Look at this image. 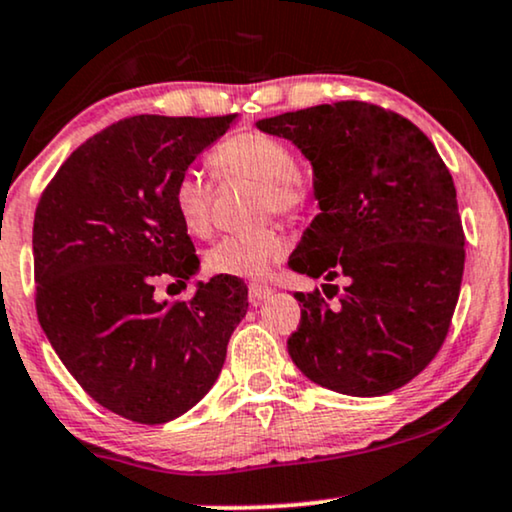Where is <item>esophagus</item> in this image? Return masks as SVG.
I'll return each instance as SVG.
<instances>
[{
	"label": "esophagus",
	"mask_w": 512,
	"mask_h": 512,
	"mask_svg": "<svg viewBox=\"0 0 512 512\" xmlns=\"http://www.w3.org/2000/svg\"><path fill=\"white\" fill-rule=\"evenodd\" d=\"M271 293H274V288L267 286V283H252V286L248 288V297H250L252 304L264 302Z\"/></svg>",
	"instance_id": "obj_1"
}]
</instances>
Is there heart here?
<instances>
[{
  "mask_svg": "<svg viewBox=\"0 0 512 512\" xmlns=\"http://www.w3.org/2000/svg\"><path fill=\"white\" fill-rule=\"evenodd\" d=\"M210 167L219 179L257 181V212L262 217H297L312 203V181L297 167L286 141L262 129L231 134L210 153ZM215 186L196 170L179 174L172 186V208L181 226L193 236H208L212 229ZM286 252V238L276 224L229 234L205 255V269L215 276L257 278Z\"/></svg>",
  "mask_w": 512,
  "mask_h": 512,
  "instance_id": "obj_1",
  "label": "heart"
}]
</instances>
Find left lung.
I'll use <instances>...</instances> for the list:
<instances>
[{
  "instance_id": "left-lung-1",
  "label": "left lung",
  "mask_w": 512,
  "mask_h": 512,
  "mask_svg": "<svg viewBox=\"0 0 512 512\" xmlns=\"http://www.w3.org/2000/svg\"><path fill=\"white\" fill-rule=\"evenodd\" d=\"M312 160L321 212L288 267L323 278L295 293V366L316 385L380 397L423 371L449 333L465 264L456 186L411 120L366 101H338L257 122ZM342 277L346 286L333 287Z\"/></svg>"
}]
</instances>
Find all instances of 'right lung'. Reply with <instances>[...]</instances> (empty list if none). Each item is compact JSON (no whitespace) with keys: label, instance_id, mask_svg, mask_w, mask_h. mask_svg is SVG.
<instances>
[{"label":"right lung","instance_id":"add662e5","mask_svg":"<svg viewBox=\"0 0 512 512\" xmlns=\"http://www.w3.org/2000/svg\"><path fill=\"white\" fill-rule=\"evenodd\" d=\"M234 118L113 122L70 153L37 203L42 331L82 390L134 423L160 425L196 406L248 312V288L231 276L198 283L189 302L153 297L158 283L186 286L198 271L172 186Z\"/></svg>","mask_w":512,"mask_h":512}]
</instances>
